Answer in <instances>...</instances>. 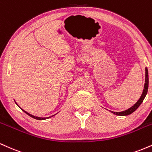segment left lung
Here are the masks:
<instances>
[{"label":"left lung","instance_id":"obj_1","mask_svg":"<svg viewBox=\"0 0 152 152\" xmlns=\"http://www.w3.org/2000/svg\"><path fill=\"white\" fill-rule=\"evenodd\" d=\"M148 87H149V75H148V70L146 68V77H145V84H144V89L143 91V93L141 96L140 99H139V101L134 104V106H132V107L129 108V109L126 110V111H121V112H114V111H111L113 114L118 115V116H127V115H129L131 114L135 111L139 106L141 105V104L144 101V98H145L146 94H147L148 91Z\"/></svg>","mask_w":152,"mask_h":152}]
</instances>
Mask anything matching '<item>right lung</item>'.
<instances>
[{"label": "right lung", "mask_w": 152, "mask_h": 152, "mask_svg": "<svg viewBox=\"0 0 152 152\" xmlns=\"http://www.w3.org/2000/svg\"><path fill=\"white\" fill-rule=\"evenodd\" d=\"M23 110V109H22ZM23 111H24V112L26 113V114H27L28 115V116H30L31 117H32V118H35V119H38V120H44V119H46V118H50V117H51V116H54V115H53V116H49V117H46V118H42V117H38V116H33V115H31V114H28V112H26V111H24V110H23Z\"/></svg>", "instance_id": "1"}]
</instances>
